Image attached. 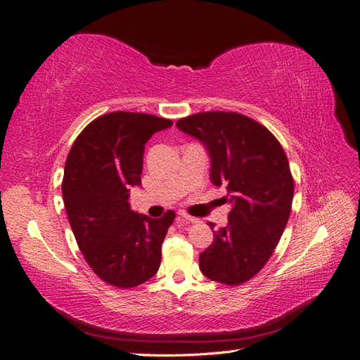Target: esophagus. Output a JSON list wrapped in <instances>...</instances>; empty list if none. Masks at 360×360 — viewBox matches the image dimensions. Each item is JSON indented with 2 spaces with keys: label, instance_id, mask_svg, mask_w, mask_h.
<instances>
[{
  "label": "esophagus",
  "instance_id": "34e87169",
  "mask_svg": "<svg viewBox=\"0 0 360 360\" xmlns=\"http://www.w3.org/2000/svg\"><path fill=\"white\" fill-rule=\"evenodd\" d=\"M181 219L183 221H186V222H189V224H198V222H201L198 217H193V216H188V214H181Z\"/></svg>",
  "mask_w": 360,
  "mask_h": 360
}]
</instances>
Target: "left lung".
Wrapping results in <instances>:
<instances>
[{
	"instance_id": "obj_1",
	"label": "left lung",
	"mask_w": 360,
	"mask_h": 360,
	"mask_svg": "<svg viewBox=\"0 0 360 360\" xmlns=\"http://www.w3.org/2000/svg\"><path fill=\"white\" fill-rule=\"evenodd\" d=\"M176 126L205 147L210 180L225 184L231 204L200 269L221 284H242L264 267L288 222L294 183L285 151L264 126L237 112H200Z\"/></svg>"
}]
</instances>
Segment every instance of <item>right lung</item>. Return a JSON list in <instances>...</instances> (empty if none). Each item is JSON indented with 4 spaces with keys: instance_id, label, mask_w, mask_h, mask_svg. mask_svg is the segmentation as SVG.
Here are the masks:
<instances>
[{
    "instance_id": "right-lung-1",
    "label": "right lung",
    "mask_w": 360,
    "mask_h": 360,
    "mask_svg": "<svg viewBox=\"0 0 360 360\" xmlns=\"http://www.w3.org/2000/svg\"><path fill=\"white\" fill-rule=\"evenodd\" d=\"M171 126L150 114H105L82 130L68 156L61 188L72 231L94 274L114 287H136L159 270L176 213L139 214L129 192L141 186L146 143Z\"/></svg>"
}]
</instances>
